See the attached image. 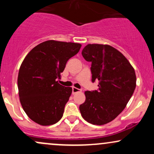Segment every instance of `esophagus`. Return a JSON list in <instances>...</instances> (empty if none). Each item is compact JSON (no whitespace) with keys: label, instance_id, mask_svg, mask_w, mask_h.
<instances>
[{"label":"esophagus","instance_id":"1","mask_svg":"<svg viewBox=\"0 0 154 154\" xmlns=\"http://www.w3.org/2000/svg\"><path fill=\"white\" fill-rule=\"evenodd\" d=\"M81 91H82V90L78 89V88H77L75 87L72 88V93H73V94H75V93H79V92H81Z\"/></svg>","mask_w":154,"mask_h":154}]
</instances>
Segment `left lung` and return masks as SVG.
Segmentation results:
<instances>
[{
  "label": "left lung",
  "instance_id": "obj_1",
  "mask_svg": "<svg viewBox=\"0 0 154 154\" xmlns=\"http://www.w3.org/2000/svg\"><path fill=\"white\" fill-rule=\"evenodd\" d=\"M82 55L91 62L92 82L98 80V90L85 91V101L79 106L88 122L103 125L114 120L126 107L136 87L135 69L114 47L88 44Z\"/></svg>",
  "mask_w": 154,
  "mask_h": 154
}]
</instances>
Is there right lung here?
I'll list each match as a JSON object with an SVG mask.
<instances>
[{
	"label": "right lung",
	"instance_id": "1",
	"mask_svg": "<svg viewBox=\"0 0 154 154\" xmlns=\"http://www.w3.org/2000/svg\"><path fill=\"white\" fill-rule=\"evenodd\" d=\"M82 45L47 40L33 48L19 68V96L26 115L43 126L54 125L63 116L72 88L57 81L70 58Z\"/></svg>",
	"mask_w": 154,
	"mask_h": 154
}]
</instances>
